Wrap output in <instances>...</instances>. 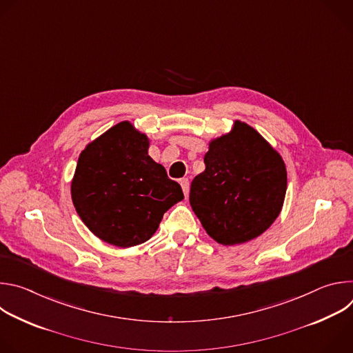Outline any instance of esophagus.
<instances>
[{
  "mask_svg": "<svg viewBox=\"0 0 353 353\" xmlns=\"http://www.w3.org/2000/svg\"><path fill=\"white\" fill-rule=\"evenodd\" d=\"M180 185H181V188H183L184 196L187 198L188 191H190V181H188V179H181V180H180Z\"/></svg>",
  "mask_w": 353,
  "mask_h": 353,
  "instance_id": "1",
  "label": "esophagus"
}]
</instances>
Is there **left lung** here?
Segmentation results:
<instances>
[{
  "mask_svg": "<svg viewBox=\"0 0 353 353\" xmlns=\"http://www.w3.org/2000/svg\"><path fill=\"white\" fill-rule=\"evenodd\" d=\"M205 170L194 177L190 204L207 233L234 245L263 234L281 214L286 194L282 157L239 120L210 142Z\"/></svg>",
  "mask_w": 353,
  "mask_h": 353,
  "instance_id": "obj_1",
  "label": "left lung"
}]
</instances>
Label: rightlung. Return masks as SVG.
I'll return each instance as SVG.
<instances>
[{"mask_svg": "<svg viewBox=\"0 0 353 353\" xmlns=\"http://www.w3.org/2000/svg\"><path fill=\"white\" fill-rule=\"evenodd\" d=\"M148 148V137L121 121L79 155L72 203L88 229L109 244L125 248L149 240L163 214L184 198Z\"/></svg>", "mask_w": 353, "mask_h": 353, "instance_id": "1", "label": "right lung"}]
</instances>
